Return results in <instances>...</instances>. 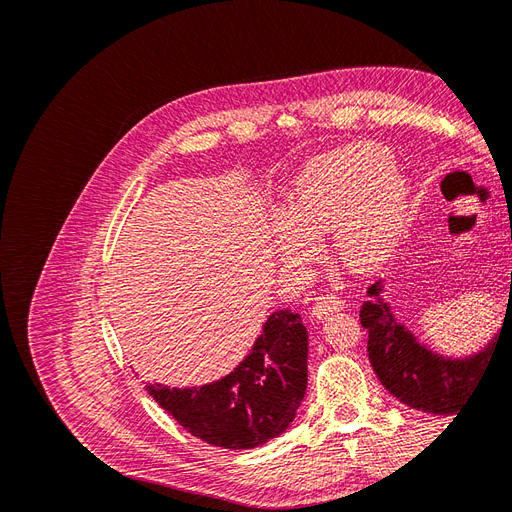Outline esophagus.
I'll use <instances>...</instances> for the list:
<instances>
[{
  "label": "esophagus",
  "mask_w": 512,
  "mask_h": 512,
  "mask_svg": "<svg viewBox=\"0 0 512 512\" xmlns=\"http://www.w3.org/2000/svg\"><path fill=\"white\" fill-rule=\"evenodd\" d=\"M342 309H344V299L339 297V294H322V297L314 301L309 314H312L314 320H324L335 312H342Z\"/></svg>",
  "instance_id": "34e87169"
}]
</instances>
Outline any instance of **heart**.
<instances>
[{
    "mask_svg": "<svg viewBox=\"0 0 512 512\" xmlns=\"http://www.w3.org/2000/svg\"><path fill=\"white\" fill-rule=\"evenodd\" d=\"M412 188L391 153L354 143L307 160L292 177L284 215L269 241L286 269H305L318 256V239L331 230V250L354 273H367L391 256L404 232Z\"/></svg>",
    "mask_w": 512,
    "mask_h": 512,
    "instance_id": "heart-1",
    "label": "heart"
}]
</instances>
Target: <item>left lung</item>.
Segmentation results:
<instances>
[{"label": "left lung", "mask_w": 512, "mask_h": 512, "mask_svg": "<svg viewBox=\"0 0 512 512\" xmlns=\"http://www.w3.org/2000/svg\"><path fill=\"white\" fill-rule=\"evenodd\" d=\"M367 294L369 301L363 303L359 318L369 333V363L384 389L408 408L427 414H455L476 389L480 371L498 344L495 339L500 333H495L483 348L472 354H440L397 320L391 303L384 299V282H376ZM506 316L508 312L504 320Z\"/></svg>", "instance_id": "left-lung-1"}]
</instances>
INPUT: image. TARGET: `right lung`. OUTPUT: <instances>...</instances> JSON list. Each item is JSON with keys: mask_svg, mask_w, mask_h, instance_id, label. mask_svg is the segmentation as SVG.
<instances>
[{"mask_svg": "<svg viewBox=\"0 0 512 512\" xmlns=\"http://www.w3.org/2000/svg\"><path fill=\"white\" fill-rule=\"evenodd\" d=\"M147 393L192 436L245 451L290 427L307 389V329L299 314L277 309L245 359L224 378L170 389L147 384Z\"/></svg>", "mask_w": 512, "mask_h": 512, "instance_id": "add662e5", "label": "right lung"}]
</instances>
